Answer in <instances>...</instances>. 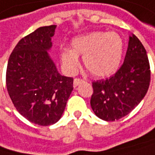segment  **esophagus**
Listing matches in <instances>:
<instances>
[{
  "mask_svg": "<svg viewBox=\"0 0 155 155\" xmlns=\"http://www.w3.org/2000/svg\"><path fill=\"white\" fill-rule=\"evenodd\" d=\"M83 81V80H81V79H79V78H75L74 80V87H76L78 86L81 82H82Z\"/></svg>",
  "mask_w": 155,
  "mask_h": 155,
  "instance_id": "1",
  "label": "esophagus"
}]
</instances>
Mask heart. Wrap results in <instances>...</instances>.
<instances>
[{"instance_id":"heart-1","label":"heart","mask_w":155,"mask_h":155,"mask_svg":"<svg viewBox=\"0 0 155 155\" xmlns=\"http://www.w3.org/2000/svg\"><path fill=\"white\" fill-rule=\"evenodd\" d=\"M72 49H64L60 59L69 74L76 72L79 57L83 56V63L93 76L108 77L119 68L123 54V41L115 32L96 31L79 35L72 40Z\"/></svg>"}]
</instances>
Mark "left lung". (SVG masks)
<instances>
[{
    "mask_svg": "<svg viewBox=\"0 0 155 155\" xmlns=\"http://www.w3.org/2000/svg\"><path fill=\"white\" fill-rule=\"evenodd\" d=\"M147 50L136 35L130 36L124 62L113 76L92 82L91 106L95 114L114 121L129 114L146 96L150 84Z\"/></svg>",
    "mask_w": 155,
    "mask_h": 155,
    "instance_id": "8db88e82",
    "label": "left lung"
}]
</instances>
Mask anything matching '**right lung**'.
I'll return each instance as SVG.
<instances>
[{
	"mask_svg": "<svg viewBox=\"0 0 155 155\" xmlns=\"http://www.w3.org/2000/svg\"><path fill=\"white\" fill-rule=\"evenodd\" d=\"M56 27L41 26L22 38L8 61L6 86L13 105L41 126L59 120L74 89V79L61 75L48 53Z\"/></svg>",
	"mask_w": 155,
	"mask_h": 155,
	"instance_id": "obj_1",
	"label": "right lung"
}]
</instances>
